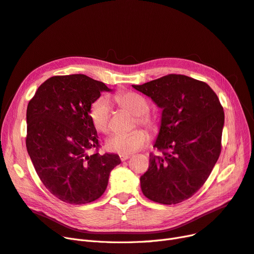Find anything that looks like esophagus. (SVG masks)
Instances as JSON below:
<instances>
[{
    "mask_svg": "<svg viewBox=\"0 0 254 254\" xmlns=\"http://www.w3.org/2000/svg\"><path fill=\"white\" fill-rule=\"evenodd\" d=\"M130 156L131 155H129V154H120V159L122 162H124V161H127Z\"/></svg>",
    "mask_w": 254,
    "mask_h": 254,
    "instance_id": "esophagus-1",
    "label": "esophagus"
}]
</instances>
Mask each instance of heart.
<instances>
[{"mask_svg": "<svg viewBox=\"0 0 254 254\" xmlns=\"http://www.w3.org/2000/svg\"><path fill=\"white\" fill-rule=\"evenodd\" d=\"M115 100L122 107L136 117L135 125H143L152 131L160 127V121L156 116L149 111V102L144 97L134 91H123L115 95ZM90 118L92 123L101 133L108 134L112 130L111 108L107 99L100 98L95 101L90 109ZM149 142V134L144 129H135L128 134H115L109 137L105 147L110 152L120 154H129L135 152Z\"/></svg>", "mask_w": 254, "mask_h": 254, "instance_id": "heart-1", "label": "heart"}]
</instances>
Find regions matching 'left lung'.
<instances>
[{
  "label": "left lung",
  "mask_w": 254,
  "mask_h": 254,
  "mask_svg": "<svg viewBox=\"0 0 254 254\" xmlns=\"http://www.w3.org/2000/svg\"><path fill=\"white\" fill-rule=\"evenodd\" d=\"M163 109L150 153L149 168L141 177L146 197L164 205L179 204L204 185L222 149L224 110L205 82L168 74L143 85H132Z\"/></svg>",
  "instance_id": "1"
}]
</instances>
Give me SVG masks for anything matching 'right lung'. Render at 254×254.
Instances as JSON below:
<instances>
[{
  "label": "right lung",
  "instance_id": "add662e5",
  "mask_svg": "<svg viewBox=\"0 0 254 254\" xmlns=\"http://www.w3.org/2000/svg\"><path fill=\"white\" fill-rule=\"evenodd\" d=\"M110 91L85 74L56 75L44 82L27 106L26 147L38 176L51 194L68 204L98 199L110 171L121 164L115 153H99L91 104ZM96 148L91 156L89 149Z\"/></svg>",
  "mask_w": 254,
  "mask_h": 254
}]
</instances>
